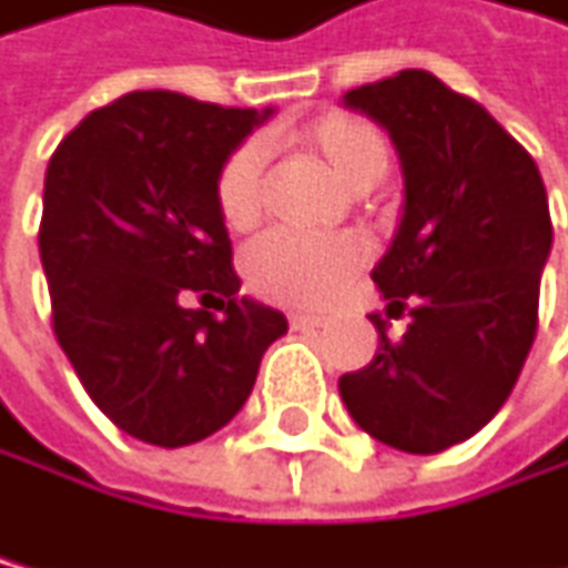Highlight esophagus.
Returning a JSON list of instances; mask_svg holds the SVG:
<instances>
[{
  "mask_svg": "<svg viewBox=\"0 0 568 568\" xmlns=\"http://www.w3.org/2000/svg\"><path fill=\"white\" fill-rule=\"evenodd\" d=\"M291 326L295 329H312V326H323V316L320 312H291Z\"/></svg>",
  "mask_w": 568,
  "mask_h": 568,
  "instance_id": "obj_1",
  "label": "esophagus"
}]
</instances>
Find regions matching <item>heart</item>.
I'll return each mask as SVG.
<instances>
[{"label":"heart","instance_id":"heart-1","mask_svg":"<svg viewBox=\"0 0 568 568\" xmlns=\"http://www.w3.org/2000/svg\"><path fill=\"white\" fill-rule=\"evenodd\" d=\"M302 140L354 189L379 182L389 168V143L376 125L329 111L302 129ZM263 143H242L224 158L214 179L217 214L231 231H248L263 217ZM368 260V245L358 235H298L270 231L245 256V281L260 298L277 305L320 308L347 287Z\"/></svg>","mask_w":568,"mask_h":568}]
</instances>
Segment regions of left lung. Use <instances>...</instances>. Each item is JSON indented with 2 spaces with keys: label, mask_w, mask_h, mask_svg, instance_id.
<instances>
[{
  "label": "left lung",
  "mask_w": 568,
  "mask_h": 568,
  "mask_svg": "<svg viewBox=\"0 0 568 568\" xmlns=\"http://www.w3.org/2000/svg\"><path fill=\"white\" fill-rule=\"evenodd\" d=\"M344 104L376 119L404 164V221L372 281L410 323L393 341L368 316L379 351L341 376V400L372 439L428 457L481 432L520 379L551 252L548 192L527 150L425 69Z\"/></svg>",
  "instance_id": "8db88e82"
}]
</instances>
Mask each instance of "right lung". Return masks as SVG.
Segmentation results:
<instances>
[{
  "mask_svg": "<svg viewBox=\"0 0 568 568\" xmlns=\"http://www.w3.org/2000/svg\"><path fill=\"white\" fill-rule=\"evenodd\" d=\"M266 115L133 90L90 111L48 161L38 248L55 341L87 397L150 446L224 428L287 333L277 308L239 298L214 203L217 168Z\"/></svg>",
  "mask_w": 568,
  "mask_h": 568,
  "instance_id": "right-lung-1",
  "label": "right lung"
}]
</instances>
